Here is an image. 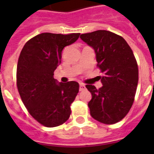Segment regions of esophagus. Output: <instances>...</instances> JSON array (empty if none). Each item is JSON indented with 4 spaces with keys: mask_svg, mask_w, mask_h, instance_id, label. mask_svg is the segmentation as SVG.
I'll list each match as a JSON object with an SVG mask.
<instances>
[{
    "mask_svg": "<svg viewBox=\"0 0 154 154\" xmlns=\"http://www.w3.org/2000/svg\"><path fill=\"white\" fill-rule=\"evenodd\" d=\"M85 89V85L84 84H80V87H79V90L80 91H82V90H84V89Z\"/></svg>",
    "mask_w": 154,
    "mask_h": 154,
    "instance_id": "34e87169",
    "label": "esophagus"
}]
</instances>
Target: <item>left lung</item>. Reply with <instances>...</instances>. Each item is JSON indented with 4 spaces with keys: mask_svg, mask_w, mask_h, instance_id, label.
Segmentation results:
<instances>
[{
    "mask_svg": "<svg viewBox=\"0 0 154 154\" xmlns=\"http://www.w3.org/2000/svg\"><path fill=\"white\" fill-rule=\"evenodd\" d=\"M81 39L95 51L102 86L85 87L92 94L88 103L90 115L106 125L123 119L131 109L138 82L137 60L125 40L106 30L84 33Z\"/></svg>",
    "mask_w": 154,
    "mask_h": 154,
    "instance_id": "8db88e82",
    "label": "left lung"
}]
</instances>
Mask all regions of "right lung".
<instances>
[{
  "instance_id": "obj_1",
  "label": "right lung",
  "mask_w": 154,
  "mask_h": 154,
  "mask_svg": "<svg viewBox=\"0 0 154 154\" xmlns=\"http://www.w3.org/2000/svg\"><path fill=\"white\" fill-rule=\"evenodd\" d=\"M79 36L43 32L28 41L20 52L17 68L18 92L31 116L44 126L60 125L71 114L70 105L79 92V84L58 83L53 72L60 64L63 49Z\"/></svg>"
}]
</instances>
